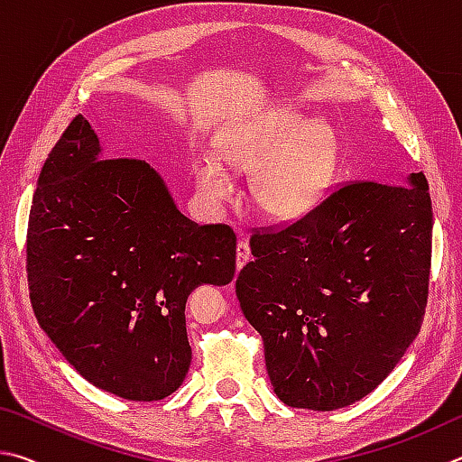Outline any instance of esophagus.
Segmentation results:
<instances>
[{"label": "esophagus", "instance_id": "obj_1", "mask_svg": "<svg viewBox=\"0 0 462 462\" xmlns=\"http://www.w3.org/2000/svg\"><path fill=\"white\" fill-rule=\"evenodd\" d=\"M252 260V252H249V245L245 244L244 239L237 244V270L244 268V265Z\"/></svg>", "mask_w": 462, "mask_h": 462}]
</instances>
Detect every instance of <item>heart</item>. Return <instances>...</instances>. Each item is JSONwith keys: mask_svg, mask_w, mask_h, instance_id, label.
Segmentation results:
<instances>
[{"mask_svg": "<svg viewBox=\"0 0 462 462\" xmlns=\"http://www.w3.org/2000/svg\"><path fill=\"white\" fill-rule=\"evenodd\" d=\"M223 164L254 174V205L273 221H296L325 199L337 172V137L296 109H273L218 143ZM197 184L210 200H229L233 180L213 158L194 162Z\"/></svg>", "mask_w": 462, "mask_h": 462, "instance_id": "obj_1", "label": "heart"}]
</instances>
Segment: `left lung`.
<instances>
[{
  "label": "left lung",
  "instance_id": "left-lung-1",
  "mask_svg": "<svg viewBox=\"0 0 462 462\" xmlns=\"http://www.w3.org/2000/svg\"><path fill=\"white\" fill-rule=\"evenodd\" d=\"M254 262L236 282L263 338L278 398L330 411L392 374L424 322L432 200L422 172L408 184L351 180L309 215L255 229Z\"/></svg>",
  "mask_w": 462,
  "mask_h": 462
}]
</instances>
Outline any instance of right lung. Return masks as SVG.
<instances>
[{"label":"right lung","instance_id":"right-lung-1","mask_svg":"<svg viewBox=\"0 0 462 462\" xmlns=\"http://www.w3.org/2000/svg\"><path fill=\"white\" fill-rule=\"evenodd\" d=\"M236 252L231 226L184 217L143 160L101 158L83 116L48 153L28 218L30 302L99 390L156 402L180 387L192 359L186 298L229 284Z\"/></svg>","mask_w":462,"mask_h":462}]
</instances>
